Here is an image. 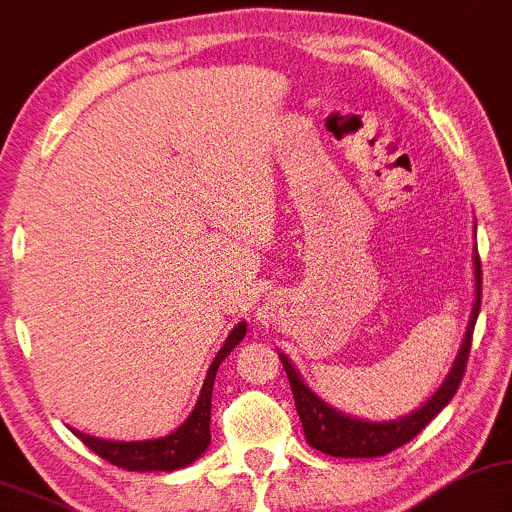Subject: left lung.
Returning a JSON list of instances; mask_svg holds the SVG:
<instances>
[{
  "label": "left lung",
  "mask_w": 512,
  "mask_h": 512,
  "mask_svg": "<svg viewBox=\"0 0 512 512\" xmlns=\"http://www.w3.org/2000/svg\"><path fill=\"white\" fill-rule=\"evenodd\" d=\"M475 307H472L470 326L465 331L461 352L451 366L449 375L442 383V387L432 394V397L425 401L420 409H416L409 416L397 418V420H385V423H371V420H359L352 416H345V413L335 411L333 406H328L326 401L309 390L300 378V373L295 371V366L290 364L286 354H278L283 368H286L290 390H293L295 397V409L297 416L302 420L304 437H307V444L314 446V449L323 451V454L335 456V458H375L385 456L390 451L399 449L406 442H411L413 437L418 435L425 425L430 423L432 418L437 416L439 411L454 399V394L461 385L465 364H468V354L472 345V331H475L477 314H480L482 304V264L480 255L475 250Z\"/></svg>",
  "instance_id": "left-lung-1"
}]
</instances>
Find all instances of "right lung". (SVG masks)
I'll use <instances>...</instances> for the list:
<instances>
[{
  "instance_id": "right-lung-1",
  "label": "right lung",
  "mask_w": 512,
  "mask_h": 512,
  "mask_svg": "<svg viewBox=\"0 0 512 512\" xmlns=\"http://www.w3.org/2000/svg\"><path fill=\"white\" fill-rule=\"evenodd\" d=\"M245 331H248V326H245V321H241L234 331L229 333V338L224 340L217 357L212 359L208 375H205L203 390H200V397L196 401V406H193L191 416L186 418L172 435L160 439H146V442H108V439L84 435L80 430H73V435L80 437L96 456L106 458L108 463L118 465L122 470L172 472L198 461L210 444L212 385H215L217 368L226 357H229L231 349L245 338Z\"/></svg>"
}]
</instances>
